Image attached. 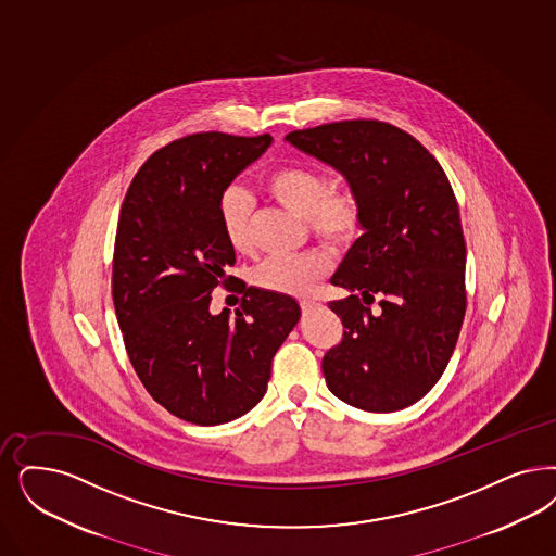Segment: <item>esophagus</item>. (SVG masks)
<instances>
[{"mask_svg": "<svg viewBox=\"0 0 556 556\" xmlns=\"http://www.w3.org/2000/svg\"><path fill=\"white\" fill-rule=\"evenodd\" d=\"M300 306H302V309H304V314H307V312H312V309L318 306V304H316V302H309V300H304Z\"/></svg>", "mask_w": 556, "mask_h": 556, "instance_id": "esophagus-1", "label": "esophagus"}]
</instances>
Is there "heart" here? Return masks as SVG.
Listing matches in <instances>:
<instances>
[{
	"mask_svg": "<svg viewBox=\"0 0 556 556\" xmlns=\"http://www.w3.org/2000/svg\"><path fill=\"white\" fill-rule=\"evenodd\" d=\"M268 194L286 210L307 219L309 228L332 244H346L362 230V203L351 189H330L325 173L289 164L268 174ZM217 219L226 242L236 252L250 249L252 203L249 194L230 187L217 201ZM332 270V256L326 250L314 249L293 256H270L256 268L261 288L283 295H307Z\"/></svg>",
	"mask_w": 556,
	"mask_h": 556,
	"instance_id": "b5f03b06",
	"label": "heart"
}]
</instances>
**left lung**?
<instances>
[{"label": "left lung", "instance_id": "8db88e82", "mask_svg": "<svg viewBox=\"0 0 556 556\" xmlns=\"http://www.w3.org/2000/svg\"><path fill=\"white\" fill-rule=\"evenodd\" d=\"M286 141L334 168L362 203L364 233L330 279L349 295L328 304L345 334L323 359L326 386L369 413L406 408L445 371L466 312V242L450 180L413 135L380 121L330 123Z\"/></svg>", "mask_w": 556, "mask_h": 556}]
</instances>
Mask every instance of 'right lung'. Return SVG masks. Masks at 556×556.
I'll use <instances>...</instances> for the list:
<instances>
[{
	"label": "right lung",
	"instance_id": "add662e5",
	"mask_svg": "<svg viewBox=\"0 0 556 556\" xmlns=\"http://www.w3.org/2000/svg\"><path fill=\"white\" fill-rule=\"evenodd\" d=\"M273 143L270 135L194 134L157 150L135 174L116 226L113 302L146 390L174 417L230 422L261 403L277 349L300 320L283 293L247 288L242 307L211 314L236 252L217 201Z\"/></svg>",
	"mask_w": 556,
	"mask_h": 556
}]
</instances>
